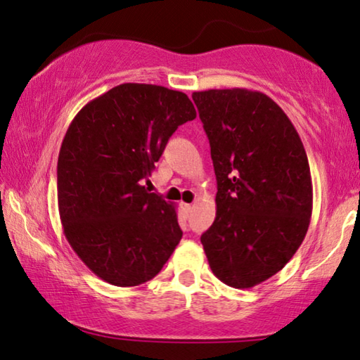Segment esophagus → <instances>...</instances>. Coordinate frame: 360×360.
<instances>
[{
    "instance_id": "esophagus-1",
    "label": "esophagus",
    "mask_w": 360,
    "mask_h": 360,
    "mask_svg": "<svg viewBox=\"0 0 360 360\" xmlns=\"http://www.w3.org/2000/svg\"><path fill=\"white\" fill-rule=\"evenodd\" d=\"M182 211H184L186 216H189L191 211H192V205H189V203H182Z\"/></svg>"
}]
</instances>
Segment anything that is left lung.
<instances>
[{
	"mask_svg": "<svg viewBox=\"0 0 360 360\" xmlns=\"http://www.w3.org/2000/svg\"><path fill=\"white\" fill-rule=\"evenodd\" d=\"M218 192L200 240L211 271L233 288L277 274L303 243L312 213L300 134L269 96L245 88L197 91Z\"/></svg>",
	"mask_w": 360,
	"mask_h": 360,
	"instance_id": "left-lung-1",
	"label": "left lung"
}]
</instances>
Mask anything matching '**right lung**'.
<instances>
[{"label": "right lung", "mask_w": 360, "mask_h": 360, "mask_svg": "<svg viewBox=\"0 0 360 360\" xmlns=\"http://www.w3.org/2000/svg\"><path fill=\"white\" fill-rule=\"evenodd\" d=\"M195 117L181 91L123 83L72 120L57 160L60 222L73 252L102 281H150L179 243L174 205L142 182L171 134Z\"/></svg>", "instance_id": "1"}]
</instances>
